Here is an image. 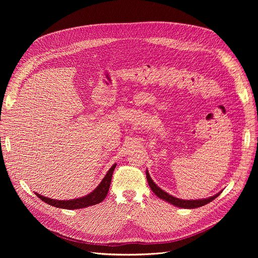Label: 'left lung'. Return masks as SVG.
<instances>
[{
	"mask_svg": "<svg viewBox=\"0 0 258 258\" xmlns=\"http://www.w3.org/2000/svg\"><path fill=\"white\" fill-rule=\"evenodd\" d=\"M146 177H147V180H148V183L149 186L151 188V190L153 191V193L160 199L172 204L173 206H176V207H180V208H187V209H192V208H197V207H201V206H204L206 205L207 203L211 202L212 200H214L220 193H222V191H220L219 193L211 196V197H208V198H204V199H196V200H183V199H179V198H176V197H173L171 195H169L168 193L164 192L162 189H160L156 183L153 181V179L151 178L149 172H148V169L146 170Z\"/></svg>",
	"mask_w": 258,
	"mask_h": 258,
	"instance_id": "left-lung-1",
	"label": "left lung"
}]
</instances>
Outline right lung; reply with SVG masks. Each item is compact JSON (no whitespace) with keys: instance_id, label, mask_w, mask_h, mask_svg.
I'll return each instance as SVG.
<instances>
[{"instance_id":"right-lung-1","label":"right lung","mask_w":258,"mask_h":258,"mask_svg":"<svg viewBox=\"0 0 258 258\" xmlns=\"http://www.w3.org/2000/svg\"><path fill=\"white\" fill-rule=\"evenodd\" d=\"M115 166H116V164H113L111 167H110V169L107 171V173L104 176V178L102 179V181L99 183V186L92 193H90L84 197L72 199V200H55V199H51V198L42 196L39 193H34V194L38 196L42 201L46 202L47 204L58 207V208L80 209V208H85V207H89L92 205H96V204L102 202L106 198Z\"/></svg>"}]
</instances>
